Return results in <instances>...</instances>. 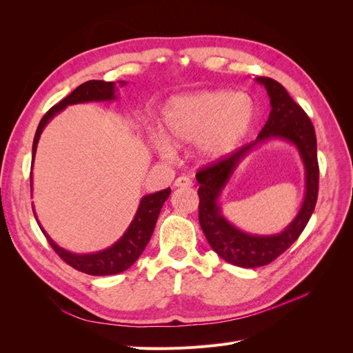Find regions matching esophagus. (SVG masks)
Returning <instances> with one entry per match:
<instances>
[{"label":"esophagus","mask_w":353,"mask_h":353,"mask_svg":"<svg viewBox=\"0 0 353 353\" xmlns=\"http://www.w3.org/2000/svg\"><path fill=\"white\" fill-rule=\"evenodd\" d=\"M174 185L175 187H191L193 185V183H191V179L188 178V176H178L176 179H175V183H174Z\"/></svg>","instance_id":"34e87169"}]
</instances>
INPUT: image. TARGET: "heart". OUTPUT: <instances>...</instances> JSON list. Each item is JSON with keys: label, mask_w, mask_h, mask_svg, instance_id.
<instances>
[{"label": "heart", "mask_w": 353, "mask_h": 353, "mask_svg": "<svg viewBox=\"0 0 353 353\" xmlns=\"http://www.w3.org/2000/svg\"><path fill=\"white\" fill-rule=\"evenodd\" d=\"M254 114V101L244 92L218 90L179 95L165 105L162 134L150 141L162 157L172 156V145L196 143L200 157L219 160L249 134Z\"/></svg>", "instance_id": "obj_1"}]
</instances>
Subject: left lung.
I'll return each instance as SVG.
<instances>
[{
	"label": "left lung",
	"instance_id": "obj_1",
	"mask_svg": "<svg viewBox=\"0 0 353 353\" xmlns=\"http://www.w3.org/2000/svg\"><path fill=\"white\" fill-rule=\"evenodd\" d=\"M270 95L271 113L258 138L239 150L222 157L196 174L199 187V222L205 236L218 256L241 268H258L279 258L299 239L311 219L319 184L316 159V137L314 125L305 110L299 105L280 82L271 78H256ZM280 137L292 142L299 150L305 165V200L296 218L280 234L258 236L248 234L230 224L220 213L217 199L220 191L241 160L253 146L266 139Z\"/></svg>",
	"mask_w": 353,
	"mask_h": 353
}]
</instances>
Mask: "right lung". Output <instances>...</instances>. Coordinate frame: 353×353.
<instances>
[{
	"mask_svg": "<svg viewBox=\"0 0 353 353\" xmlns=\"http://www.w3.org/2000/svg\"><path fill=\"white\" fill-rule=\"evenodd\" d=\"M119 85L123 87V85H126V82L119 81ZM114 99H116L114 82L88 81L79 85V87L77 90H73L68 97L59 101L56 105H52V108L41 119L38 130L35 132L34 145H32V159H35L37 145L39 141L41 132L44 131L46 125L52 119V117H54L57 113H60L63 109H66L70 104L88 103V101H110ZM169 194H170V188L157 191L154 194L144 196L140 201V206H138V210L131 222V225L128 227L123 236L117 240L112 248L97 253L77 254V253L68 252L52 241L48 234L44 231V228L42 227L39 228L42 232H44V236L47 237L51 248L54 249V252L60 256V258L68 265H70L72 268L90 275L119 274L130 268V266L140 258V254L144 252L147 243L152 239V234L154 231L160 209H162L163 203L168 200ZM34 215H35V210H34Z\"/></svg>",
	"mask_w": 353,
	"mask_h": 353,
	"instance_id": "1",
	"label": "right lung"
}]
</instances>
